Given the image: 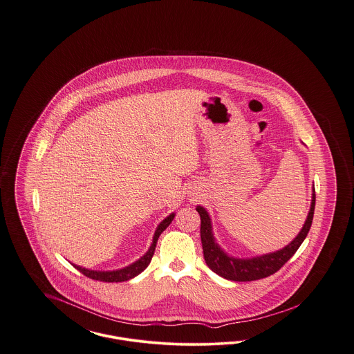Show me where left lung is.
Returning <instances> with one entry per match:
<instances>
[{"mask_svg":"<svg viewBox=\"0 0 354 354\" xmlns=\"http://www.w3.org/2000/svg\"><path fill=\"white\" fill-rule=\"evenodd\" d=\"M316 205V194L313 189L312 204L300 234L293 239L286 247L276 252L267 253L252 259H235L228 256L220 248L212 234L211 219L207 211L198 205L196 211L201 215V239H202L203 254L208 268L216 274L232 281H253L268 277L280 270L286 261L296 253L308 235Z\"/></svg>","mask_w":354,"mask_h":354,"instance_id":"8db88e82","label":"left lung"}]
</instances>
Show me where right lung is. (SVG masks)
Instances as JSON below:
<instances>
[{
	"instance_id": "1",
	"label": "right lung",
	"mask_w": 354,
	"mask_h": 354,
	"mask_svg": "<svg viewBox=\"0 0 354 354\" xmlns=\"http://www.w3.org/2000/svg\"><path fill=\"white\" fill-rule=\"evenodd\" d=\"M174 218H175V214H171L169 216H167L166 219L163 220V221L158 225V228H156V231H155V235H153V239H152V244L151 247H150V250L147 251V253H146L143 257H140L138 261H135L131 266H129V267H126V268H123V270H111V272H100V270H86V268L78 267V266H74V267L80 270L81 273H84L86 277H90V279H93V280H100V281H104V283H120V281H127V280L133 279L135 276H138L140 272H143V270L149 267V264H150V261H151L152 256H153V252H155V247H156V241H158L159 236L169 227V224H171V221L174 220Z\"/></svg>"
}]
</instances>
